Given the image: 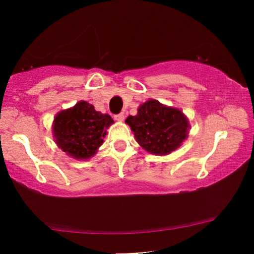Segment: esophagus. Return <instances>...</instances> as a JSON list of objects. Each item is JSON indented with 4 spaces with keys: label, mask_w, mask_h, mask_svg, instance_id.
Listing matches in <instances>:
<instances>
[{
    "label": "esophagus",
    "mask_w": 254,
    "mask_h": 254,
    "mask_svg": "<svg viewBox=\"0 0 254 254\" xmlns=\"http://www.w3.org/2000/svg\"><path fill=\"white\" fill-rule=\"evenodd\" d=\"M114 119H116L117 121H124V119H125V114H124V113L116 114V116H114Z\"/></svg>",
    "instance_id": "34e87169"
}]
</instances>
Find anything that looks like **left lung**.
Returning a JSON list of instances; mask_svg holds the SVG:
<instances>
[{"instance_id":"1","label":"left lung","mask_w":254,"mask_h":254,"mask_svg":"<svg viewBox=\"0 0 254 254\" xmlns=\"http://www.w3.org/2000/svg\"><path fill=\"white\" fill-rule=\"evenodd\" d=\"M138 144L156 155H166L180 147L189 134V121L182 111L150 99L126 119Z\"/></svg>"}]
</instances>
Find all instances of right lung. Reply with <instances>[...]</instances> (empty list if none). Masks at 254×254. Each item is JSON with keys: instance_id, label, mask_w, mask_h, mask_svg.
Segmentation results:
<instances>
[{"instance_id": "right-lung-1", "label": "right lung", "mask_w": 254, "mask_h": 254, "mask_svg": "<svg viewBox=\"0 0 254 254\" xmlns=\"http://www.w3.org/2000/svg\"><path fill=\"white\" fill-rule=\"evenodd\" d=\"M112 124L109 114L97 112L91 104L79 102L72 109L57 114L53 134L59 148L69 156L86 159L103 144L106 129Z\"/></svg>"}]
</instances>
